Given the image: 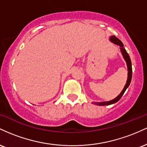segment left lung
<instances>
[{
	"label": "left lung",
	"instance_id": "8db88e82",
	"mask_svg": "<svg viewBox=\"0 0 147 147\" xmlns=\"http://www.w3.org/2000/svg\"><path fill=\"white\" fill-rule=\"evenodd\" d=\"M109 40H110L111 42L113 43L114 44L119 45L120 47V50L121 52H122V55L123 56V58L125 60L126 63V65H127V70H128V77H127V80H126V83L124 86V88L122 90V92L119 93V95L116 97L115 98L112 99L111 101H108V102H92V104H95V105L97 106H107V105H111V104H115V103L117 102L119 99H121V97H122V95H124V92H125L127 88L129 86L130 83L131 82V78H132V65H131V59H130V57L129 55V54L127 53L126 51L125 48H124V45H123L122 42L119 40L118 38L116 37L115 36H111L110 38H109Z\"/></svg>",
	"mask_w": 147,
	"mask_h": 147
}]
</instances>
